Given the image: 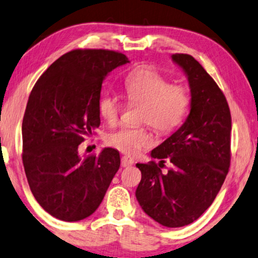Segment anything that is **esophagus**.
<instances>
[{
	"instance_id": "1",
	"label": "esophagus",
	"mask_w": 258,
	"mask_h": 258,
	"mask_svg": "<svg viewBox=\"0 0 258 258\" xmlns=\"http://www.w3.org/2000/svg\"><path fill=\"white\" fill-rule=\"evenodd\" d=\"M133 164H134V160L128 156H123L121 158V165L123 167H129V166H132Z\"/></svg>"
}]
</instances>
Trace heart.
I'll return each instance as SVG.
<instances>
[{
	"label": "heart",
	"instance_id": "1",
	"mask_svg": "<svg viewBox=\"0 0 258 258\" xmlns=\"http://www.w3.org/2000/svg\"><path fill=\"white\" fill-rule=\"evenodd\" d=\"M124 93L130 102L141 103L138 122L150 124L157 132H173L184 122L191 98L187 89L170 85L162 74L150 67L133 71L124 80ZM122 109V102L115 93H104L99 101V111L108 124H115ZM152 135L145 125L122 126L108 134L109 147L122 154L135 156L152 144Z\"/></svg>",
	"mask_w": 258,
	"mask_h": 258
}]
</instances>
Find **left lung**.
<instances>
[{
	"mask_svg": "<svg viewBox=\"0 0 258 258\" xmlns=\"http://www.w3.org/2000/svg\"><path fill=\"white\" fill-rule=\"evenodd\" d=\"M171 58L187 77L189 114L177 132L151 151L158 164H136L142 173L136 199L156 222L177 228L199 219L225 181L231 117L221 89L192 55L175 53ZM165 160L171 167L163 174L160 167Z\"/></svg>",
	"mask_w": 258,
	"mask_h": 258,
	"instance_id": "left-lung-1",
	"label": "left lung"
}]
</instances>
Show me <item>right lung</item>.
Segmentation results:
<instances>
[{
  "label": "right lung",
  "mask_w": 258,
  "mask_h": 258,
  "mask_svg": "<svg viewBox=\"0 0 258 258\" xmlns=\"http://www.w3.org/2000/svg\"><path fill=\"white\" fill-rule=\"evenodd\" d=\"M129 62L108 50L67 52L42 74L25 109L23 165L30 189L48 214L67 222L92 215L120 167V154L104 148L80 156L78 148L100 125L104 78Z\"/></svg>",
  "instance_id": "add662e5"
}]
</instances>
